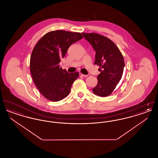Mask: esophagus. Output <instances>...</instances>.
<instances>
[{
    "label": "esophagus",
    "mask_w": 158,
    "mask_h": 158,
    "mask_svg": "<svg viewBox=\"0 0 158 158\" xmlns=\"http://www.w3.org/2000/svg\"><path fill=\"white\" fill-rule=\"evenodd\" d=\"M79 76H82V77H87V76H88V75H83V74L81 73H79Z\"/></svg>",
    "instance_id": "esophagus-1"
}]
</instances>
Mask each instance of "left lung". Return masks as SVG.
I'll list each match as a JSON object with an SVG mask.
<instances>
[{
  "instance_id": "obj_1",
  "label": "left lung",
  "mask_w": 158,
  "mask_h": 158,
  "mask_svg": "<svg viewBox=\"0 0 158 158\" xmlns=\"http://www.w3.org/2000/svg\"><path fill=\"white\" fill-rule=\"evenodd\" d=\"M95 51L94 64L99 66L98 83L92 89L94 94L105 97L111 95L122 77L124 60L122 54L109 38L96 33H82Z\"/></svg>"
}]
</instances>
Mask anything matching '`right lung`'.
Returning a JSON list of instances; mask_svg holds the SVG:
<instances>
[{
  "mask_svg": "<svg viewBox=\"0 0 158 158\" xmlns=\"http://www.w3.org/2000/svg\"><path fill=\"white\" fill-rule=\"evenodd\" d=\"M82 38L79 32L53 31L45 34L35 45L31 56V74L45 98L56 102L69 95L79 73H69L59 64L69 47Z\"/></svg>",
  "mask_w": 158,
  "mask_h": 158,
  "instance_id": "right-lung-1",
  "label": "right lung"
}]
</instances>
